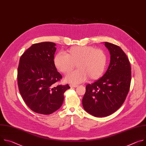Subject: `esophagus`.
Segmentation results:
<instances>
[{"label": "esophagus", "mask_w": 146, "mask_h": 146, "mask_svg": "<svg viewBox=\"0 0 146 146\" xmlns=\"http://www.w3.org/2000/svg\"><path fill=\"white\" fill-rule=\"evenodd\" d=\"M70 87L72 88H76L78 86L77 85H73V84H70Z\"/></svg>", "instance_id": "obj_1"}]
</instances>
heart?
<instances>
[{"label": "heart", "instance_id": "b5f03b06", "mask_svg": "<svg viewBox=\"0 0 146 146\" xmlns=\"http://www.w3.org/2000/svg\"><path fill=\"white\" fill-rule=\"evenodd\" d=\"M107 55L103 50L93 46H74L68 50L66 55L57 54L54 58L56 69L64 74L70 72L75 67L77 70L70 73L65 78L66 81L77 84L86 81L99 78L107 64Z\"/></svg>", "mask_w": 146, "mask_h": 146}]
</instances>
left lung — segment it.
Returning a JSON list of instances; mask_svg holds the SVG:
<instances>
[{
    "label": "left lung",
    "instance_id": "obj_1",
    "mask_svg": "<svg viewBox=\"0 0 146 146\" xmlns=\"http://www.w3.org/2000/svg\"><path fill=\"white\" fill-rule=\"evenodd\" d=\"M110 54L109 66L100 79L86 86L82 98L84 110L96 117L108 116L123 104L129 91L131 68L129 59L118 46L105 42Z\"/></svg>",
    "mask_w": 146,
    "mask_h": 146
}]
</instances>
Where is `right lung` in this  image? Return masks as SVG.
<instances>
[{
    "instance_id": "1",
    "label": "right lung",
    "mask_w": 146,
    "mask_h": 146,
    "mask_svg": "<svg viewBox=\"0 0 146 146\" xmlns=\"http://www.w3.org/2000/svg\"><path fill=\"white\" fill-rule=\"evenodd\" d=\"M56 44H33L21 55L17 71L19 92L33 111L50 114L60 108L68 84L56 85L62 77L54 64Z\"/></svg>"
}]
</instances>
